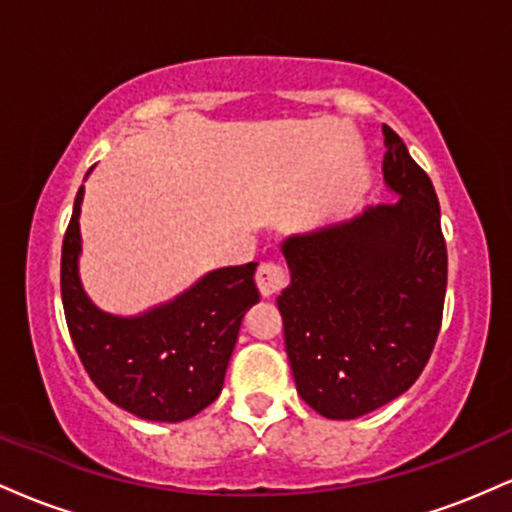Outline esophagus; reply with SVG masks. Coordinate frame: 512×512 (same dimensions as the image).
Returning a JSON list of instances; mask_svg holds the SVG:
<instances>
[{
    "label": "esophagus",
    "instance_id": "esophagus-1",
    "mask_svg": "<svg viewBox=\"0 0 512 512\" xmlns=\"http://www.w3.org/2000/svg\"><path fill=\"white\" fill-rule=\"evenodd\" d=\"M255 281L262 296H274V293L286 289V284H289V272H286L284 264L279 262H262L260 267H257Z\"/></svg>",
    "mask_w": 512,
    "mask_h": 512
}]
</instances>
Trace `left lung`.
<instances>
[{
  "mask_svg": "<svg viewBox=\"0 0 512 512\" xmlns=\"http://www.w3.org/2000/svg\"><path fill=\"white\" fill-rule=\"evenodd\" d=\"M397 204L368 207L281 245L291 284L276 298L298 395L325 419H358L407 392L443 322L448 250L433 182L383 125Z\"/></svg>",
  "mask_w": 512,
  "mask_h": 512,
  "instance_id": "8db88e82",
  "label": "left lung"
}]
</instances>
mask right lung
Here are the masks:
<instances>
[{
    "label": "right lung",
    "instance_id": "right-lung-1",
    "mask_svg": "<svg viewBox=\"0 0 512 512\" xmlns=\"http://www.w3.org/2000/svg\"><path fill=\"white\" fill-rule=\"evenodd\" d=\"M76 192L62 243V305L86 373L110 402L149 421L192 419L221 395L245 310L260 301L257 262L214 269L190 291L139 317L103 313L79 281Z\"/></svg>",
    "mask_w": 512,
    "mask_h": 512
}]
</instances>
